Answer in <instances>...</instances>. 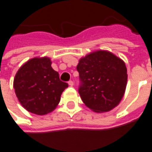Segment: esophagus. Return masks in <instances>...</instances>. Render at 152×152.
<instances>
[{
    "label": "esophagus",
    "instance_id": "esophagus-1",
    "mask_svg": "<svg viewBox=\"0 0 152 152\" xmlns=\"http://www.w3.org/2000/svg\"><path fill=\"white\" fill-rule=\"evenodd\" d=\"M68 84L70 86H73V85H74V82H73L72 80H69Z\"/></svg>",
    "mask_w": 152,
    "mask_h": 152
}]
</instances>
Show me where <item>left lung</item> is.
<instances>
[{
  "mask_svg": "<svg viewBox=\"0 0 152 152\" xmlns=\"http://www.w3.org/2000/svg\"><path fill=\"white\" fill-rule=\"evenodd\" d=\"M78 89L84 104L94 112H108L117 106L127 86V67L120 58L97 51L80 59Z\"/></svg>",
  "mask_w": 152,
  "mask_h": 152,
  "instance_id": "left-lung-1",
  "label": "left lung"
}]
</instances>
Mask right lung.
<instances>
[{
    "label": "right lung",
    "mask_w": 152,
    "mask_h": 152,
    "mask_svg": "<svg viewBox=\"0 0 152 152\" xmlns=\"http://www.w3.org/2000/svg\"><path fill=\"white\" fill-rule=\"evenodd\" d=\"M48 58L30 59L19 69L14 79L17 98L28 112L43 115L53 110L68 84L61 81Z\"/></svg>",
    "instance_id": "add662e5"
}]
</instances>
